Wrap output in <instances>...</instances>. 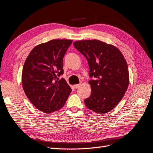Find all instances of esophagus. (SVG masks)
Instances as JSON below:
<instances>
[{
    "mask_svg": "<svg viewBox=\"0 0 153 153\" xmlns=\"http://www.w3.org/2000/svg\"><path fill=\"white\" fill-rule=\"evenodd\" d=\"M80 85H81V84H76V85H74L73 87H74V89H77V88L80 86Z\"/></svg>",
    "mask_w": 153,
    "mask_h": 153,
    "instance_id": "obj_1",
    "label": "esophagus"
}]
</instances>
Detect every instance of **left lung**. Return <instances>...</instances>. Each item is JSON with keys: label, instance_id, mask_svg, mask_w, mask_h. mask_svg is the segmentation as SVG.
I'll return each instance as SVG.
<instances>
[{"label": "left lung", "instance_id": "obj_1", "mask_svg": "<svg viewBox=\"0 0 153 153\" xmlns=\"http://www.w3.org/2000/svg\"><path fill=\"white\" fill-rule=\"evenodd\" d=\"M87 60L89 76L94 80L86 107L97 114L113 110L123 97L129 84V72L122 53L115 46L97 39L81 40L73 43Z\"/></svg>", "mask_w": 153, "mask_h": 153}]
</instances>
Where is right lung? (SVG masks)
<instances>
[{
	"label": "right lung",
	"mask_w": 153,
	"mask_h": 153,
	"mask_svg": "<svg viewBox=\"0 0 153 153\" xmlns=\"http://www.w3.org/2000/svg\"><path fill=\"white\" fill-rule=\"evenodd\" d=\"M72 40L53 39L36 46L23 67L22 82L31 103L45 114L61 109L72 90L63 74L62 59Z\"/></svg>",
	"instance_id": "right-lung-1"
}]
</instances>
